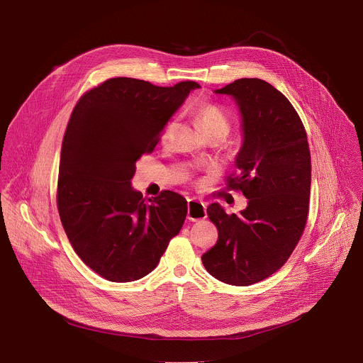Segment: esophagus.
Returning a JSON list of instances; mask_svg holds the SVG:
<instances>
[{
	"label": "esophagus",
	"mask_w": 363,
	"mask_h": 363,
	"mask_svg": "<svg viewBox=\"0 0 363 363\" xmlns=\"http://www.w3.org/2000/svg\"><path fill=\"white\" fill-rule=\"evenodd\" d=\"M186 217L189 221H199L206 218V206L203 202L196 199H188V213Z\"/></svg>",
	"instance_id": "esophagus-1"
}]
</instances>
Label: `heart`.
Returning a JSON list of instances; mask_svg holds the SVG:
<instances>
[{
  "label": "heart",
  "mask_w": 363,
  "mask_h": 363,
  "mask_svg": "<svg viewBox=\"0 0 363 363\" xmlns=\"http://www.w3.org/2000/svg\"><path fill=\"white\" fill-rule=\"evenodd\" d=\"M195 116L199 125L203 128V130L210 138L218 136V135L225 138L230 133L233 126L230 113L223 106L217 105V103H202L201 106L196 108ZM177 129H178V122L175 119L169 121L165 125L161 135L162 143H168L174 138Z\"/></svg>",
  "instance_id": "heart-1"
}]
</instances>
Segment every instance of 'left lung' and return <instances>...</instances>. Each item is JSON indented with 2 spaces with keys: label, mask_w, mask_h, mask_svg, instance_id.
I'll return each instance as SVG.
<instances>
[{
  "label": "left lung",
  "mask_w": 363,
  "mask_h": 363,
  "mask_svg": "<svg viewBox=\"0 0 363 363\" xmlns=\"http://www.w3.org/2000/svg\"><path fill=\"white\" fill-rule=\"evenodd\" d=\"M216 93L231 96L241 113L237 175L227 185L248 203L240 216L217 202L208 206L218 240L201 260L220 281L250 286L283 267L303 234L312 182L308 142L291 103L270 83L238 79Z\"/></svg>",
  "instance_id": "1"
}]
</instances>
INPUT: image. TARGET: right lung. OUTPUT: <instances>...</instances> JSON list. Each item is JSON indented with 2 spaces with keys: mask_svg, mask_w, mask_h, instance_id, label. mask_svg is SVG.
Returning <instances> with one entry per match:
<instances>
[{
  "mask_svg": "<svg viewBox=\"0 0 363 363\" xmlns=\"http://www.w3.org/2000/svg\"><path fill=\"white\" fill-rule=\"evenodd\" d=\"M195 82L172 87L115 77L86 91L62 145L57 208L67 238L94 273L135 281L158 266L185 221L186 199L172 191L145 198L132 188L136 161L153 152Z\"/></svg>",
  "mask_w": 363,
  "mask_h": 363,
  "instance_id": "add662e5",
  "label": "right lung"
}]
</instances>
